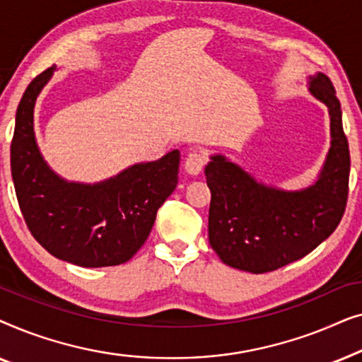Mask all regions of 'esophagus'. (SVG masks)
Segmentation results:
<instances>
[{
    "label": "esophagus",
    "instance_id": "esophagus-1",
    "mask_svg": "<svg viewBox=\"0 0 362 362\" xmlns=\"http://www.w3.org/2000/svg\"><path fill=\"white\" fill-rule=\"evenodd\" d=\"M206 163H207V155L204 151L192 150V151H189V155H187V158H186L185 168L189 175L196 176L202 171V168H204Z\"/></svg>",
    "mask_w": 362,
    "mask_h": 362
}]
</instances>
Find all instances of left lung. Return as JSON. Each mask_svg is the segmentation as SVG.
<instances>
[{"instance_id":"obj_1","label":"left lung","mask_w":362,"mask_h":362,"mask_svg":"<svg viewBox=\"0 0 362 362\" xmlns=\"http://www.w3.org/2000/svg\"><path fill=\"white\" fill-rule=\"evenodd\" d=\"M308 90L328 107L331 148L315 185L284 191L255 181L226 156H211L209 244L226 265L265 274L315 250L344 214L349 189V145L341 103L325 74L310 77Z\"/></svg>"}]
</instances>
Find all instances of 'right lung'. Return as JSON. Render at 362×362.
<instances>
[{
	"instance_id": "1",
	"label": "right lung",
	"mask_w": 362,
	"mask_h": 362,
	"mask_svg": "<svg viewBox=\"0 0 362 362\" xmlns=\"http://www.w3.org/2000/svg\"><path fill=\"white\" fill-rule=\"evenodd\" d=\"M54 71L39 74L18 105L11 176L19 209L34 239L57 259L88 269L125 264L176 189L181 155L173 150L95 185L62 180L44 161L34 136L36 98Z\"/></svg>"
}]
</instances>
